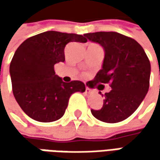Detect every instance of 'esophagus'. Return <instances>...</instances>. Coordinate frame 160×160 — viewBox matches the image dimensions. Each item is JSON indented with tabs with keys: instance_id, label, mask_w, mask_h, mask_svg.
Here are the masks:
<instances>
[{
	"instance_id": "esophagus-1",
	"label": "esophagus",
	"mask_w": 160,
	"mask_h": 160,
	"mask_svg": "<svg viewBox=\"0 0 160 160\" xmlns=\"http://www.w3.org/2000/svg\"><path fill=\"white\" fill-rule=\"evenodd\" d=\"M85 92L86 93H91L92 92V90L90 89L89 87H85Z\"/></svg>"
}]
</instances>
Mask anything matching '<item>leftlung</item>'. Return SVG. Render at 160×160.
I'll list each match as a JSON object with an SVG mask.
<instances>
[{
    "instance_id": "obj_1",
    "label": "left lung",
    "mask_w": 160,
    "mask_h": 160,
    "mask_svg": "<svg viewBox=\"0 0 160 160\" xmlns=\"http://www.w3.org/2000/svg\"><path fill=\"white\" fill-rule=\"evenodd\" d=\"M84 36L99 43L105 52L102 68L92 83H109L111 87L104 94L102 108L91 110L92 116L106 123L126 119L138 108L150 86L151 63L143 48L117 32H96Z\"/></svg>"
}]
</instances>
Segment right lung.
Returning a JSON list of instances; mask_svg holds the SVG:
<instances>
[{
  "instance_id": "add662e5",
  "label": "right lung",
  "mask_w": 160,
  "mask_h": 160,
  "mask_svg": "<svg viewBox=\"0 0 160 160\" xmlns=\"http://www.w3.org/2000/svg\"><path fill=\"white\" fill-rule=\"evenodd\" d=\"M71 42H86L81 34L47 31L24 41L9 66L12 91L22 110L31 118L48 123L63 117L71 94L83 92L81 81L65 83L55 75L54 65L64 62Z\"/></svg>"
}]
</instances>
